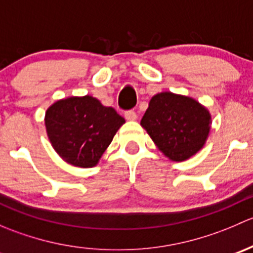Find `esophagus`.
I'll use <instances>...</instances> for the list:
<instances>
[{"label": "esophagus", "instance_id": "esophagus-1", "mask_svg": "<svg viewBox=\"0 0 253 253\" xmlns=\"http://www.w3.org/2000/svg\"><path fill=\"white\" fill-rule=\"evenodd\" d=\"M125 117H126V120H128V121H136L137 114L133 110H128L125 112Z\"/></svg>", "mask_w": 253, "mask_h": 253}]
</instances>
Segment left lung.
I'll return each mask as SVG.
<instances>
[{
  "label": "left lung",
  "instance_id": "obj_1",
  "mask_svg": "<svg viewBox=\"0 0 253 253\" xmlns=\"http://www.w3.org/2000/svg\"><path fill=\"white\" fill-rule=\"evenodd\" d=\"M211 125V112L206 106L171 91L155 94L141 120L158 149L172 162H185L200 152Z\"/></svg>",
  "mask_w": 253,
  "mask_h": 253
}]
</instances>
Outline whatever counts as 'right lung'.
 Returning a JSON list of instances; mask_svg holds the SVG:
<instances>
[{
	"label": "right lung",
	"mask_w": 253,
	"mask_h": 253,
	"mask_svg": "<svg viewBox=\"0 0 253 253\" xmlns=\"http://www.w3.org/2000/svg\"><path fill=\"white\" fill-rule=\"evenodd\" d=\"M124 124L114 108L91 95L60 99L45 112L51 145L66 163L78 168L95 167Z\"/></svg>",
	"instance_id": "obj_1"
}]
</instances>
